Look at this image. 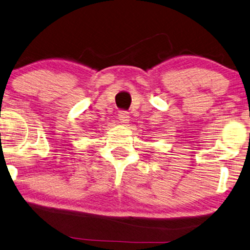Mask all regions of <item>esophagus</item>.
<instances>
[{"label":"esophagus","instance_id":"1","mask_svg":"<svg viewBox=\"0 0 250 250\" xmlns=\"http://www.w3.org/2000/svg\"><path fill=\"white\" fill-rule=\"evenodd\" d=\"M118 118H119V121H121V123H123V124H127L128 123V121H129V115H128V112L126 111V110H122V111H119V114H118Z\"/></svg>","mask_w":250,"mask_h":250}]
</instances>
